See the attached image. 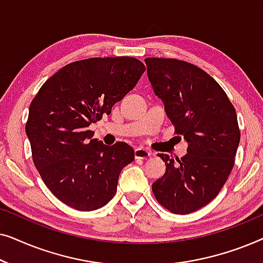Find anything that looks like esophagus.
Here are the masks:
<instances>
[{"label":"esophagus","instance_id":"obj_1","mask_svg":"<svg viewBox=\"0 0 263 263\" xmlns=\"http://www.w3.org/2000/svg\"><path fill=\"white\" fill-rule=\"evenodd\" d=\"M135 158L136 159H147V158H149L152 156V152L148 149L143 148V147H139V148L135 149Z\"/></svg>","mask_w":263,"mask_h":263}]
</instances>
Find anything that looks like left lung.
<instances>
[{"mask_svg": "<svg viewBox=\"0 0 263 263\" xmlns=\"http://www.w3.org/2000/svg\"><path fill=\"white\" fill-rule=\"evenodd\" d=\"M154 93L164 102L175 134L186 142V156L165 161L164 176L152 184L158 202L176 214H189L210 203L231 174L240 130L236 109L221 86L185 61L145 60Z\"/></svg>", "mask_w": 263, "mask_h": 263, "instance_id": "8db88e82", "label": "left lung"}]
</instances>
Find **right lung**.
I'll list each match as a JSON object with an SVG mask.
<instances>
[{
    "instance_id": "1",
    "label": "right lung",
    "mask_w": 263,
    "mask_h": 263,
    "mask_svg": "<svg viewBox=\"0 0 263 263\" xmlns=\"http://www.w3.org/2000/svg\"><path fill=\"white\" fill-rule=\"evenodd\" d=\"M145 70L141 61L128 56L75 61L49 78L31 102L26 134L32 159L48 189L67 206L95 211L116 194L134 149L125 142L104 145L88 127L110 115Z\"/></svg>"
}]
</instances>
